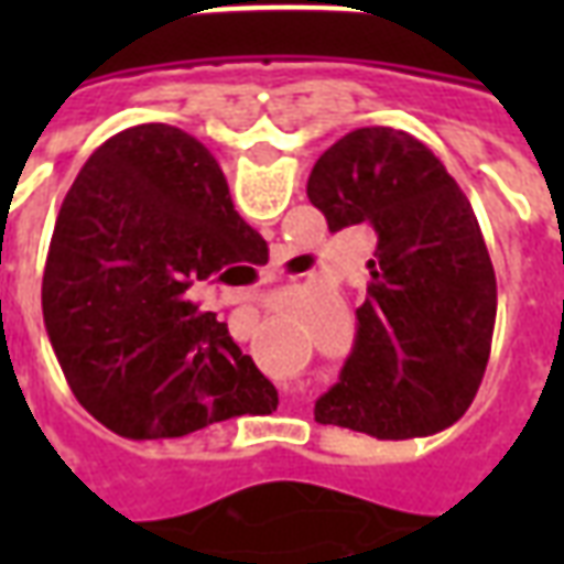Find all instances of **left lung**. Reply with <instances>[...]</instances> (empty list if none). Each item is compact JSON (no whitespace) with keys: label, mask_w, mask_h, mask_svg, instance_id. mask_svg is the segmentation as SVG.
Here are the masks:
<instances>
[{"label":"left lung","mask_w":564,"mask_h":564,"mask_svg":"<svg viewBox=\"0 0 564 564\" xmlns=\"http://www.w3.org/2000/svg\"><path fill=\"white\" fill-rule=\"evenodd\" d=\"M307 198L329 232H378L354 354L317 423L392 441L444 432L474 402L496 329V271L471 202L423 141L390 127L335 141Z\"/></svg>","instance_id":"1"}]
</instances>
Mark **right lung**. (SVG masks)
<instances>
[{
    "label": "right lung",
    "mask_w": 564,
    "mask_h": 564,
    "mask_svg": "<svg viewBox=\"0 0 564 564\" xmlns=\"http://www.w3.org/2000/svg\"><path fill=\"white\" fill-rule=\"evenodd\" d=\"M265 262L202 141L169 123L117 132L63 198L44 265V329L75 399L135 441L271 414V380L186 295Z\"/></svg>",
    "instance_id": "1"
}]
</instances>
